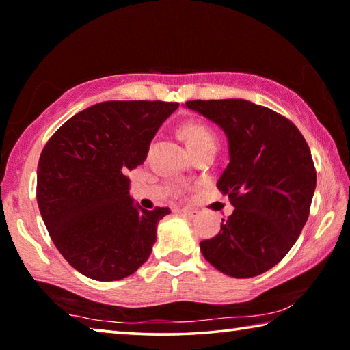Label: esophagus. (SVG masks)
<instances>
[{
	"label": "esophagus",
	"instance_id": "esophagus-1",
	"mask_svg": "<svg viewBox=\"0 0 350 350\" xmlns=\"http://www.w3.org/2000/svg\"><path fill=\"white\" fill-rule=\"evenodd\" d=\"M178 213H180L181 215L187 217V219H196V217L198 215V211L192 209V208H183V209L178 211Z\"/></svg>",
	"mask_w": 350,
	"mask_h": 350
}]
</instances>
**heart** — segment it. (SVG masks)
<instances>
[{"label": "heart", "instance_id": "b5f03b06", "mask_svg": "<svg viewBox=\"0 0 350 350\" xmlns=\"http://www.w3.org/2000/svg\"><path fill=\"white\" fill-rule=\"evenodd\" d=\"M181 135L185 137L189 148L197 153L204 147L217 144L215 131L208 124L200 121H189L181 125Z\"/></svg>", "mask_w": 350, "mask_h": 350}]
</instances>
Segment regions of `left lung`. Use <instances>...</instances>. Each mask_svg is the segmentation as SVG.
Returning a JSON list of instances; mask_svg holds the SVG:
<instances>
[{
  "mask_svg": "<svg viewBox=\"0 0 350 350\" xmlns=\"http://www.w3.org/2000/svg\"><path fill=\"white\" fill-rule=\"evenodd\" d=\"M186 107L225 130L229 164L217 187L234 213L200 250L231 278H254L284 259L310 214L317 170L296 125L243 99L189 100Z\"/></svg>",
  "mask_w": 350,
  "mask_h": 350,
  "instance_id": "left-lung-1",
  "label": "left lung"
}]
</instances>
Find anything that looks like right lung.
I'll list each match as a JSON object with an SVG mask.
<instances>
[{"label":"right lung","mask_w":350,"mask_h":350,"mask_svg":"<svg viewBox=\"0 0 350 350\" xmlns=\"http://www.w3.org/2000/svg\"><path fill=\"white\" fill-rule=\"evenodd\" d=\"M178 102L108 100L74 114L49 137L37 169V203L57 250L87 278L133 274L152 253L169 208L142 209L127 172L144 163Z\"/></svg>","instance_id":"add662e5"}]
</instances>
